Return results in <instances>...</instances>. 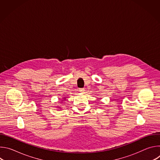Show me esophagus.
Wrapping results in <instances>:
<instances>
[{
  "label": "esophagus",
  "mask_w": 160,
  "mask_h": 160,
  "mask_svg": "<svg viewBox=\"0 0 160 160\" xmlns=\"http://www.w3.org/2000/svg\"><path fill=\"white\" fill-rule=\"evenodd\" d=\"M79 91H80V92H85V88H80L79 89Z\"/></svg>",
  "instance_id": "1"
}]
</instances>
